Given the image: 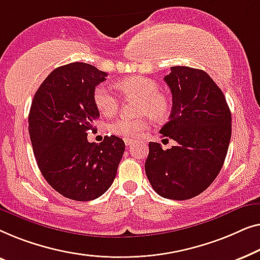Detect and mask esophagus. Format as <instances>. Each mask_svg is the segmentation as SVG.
<instances>
[{
    "label": "esophagus",
    "mask_w": 260,
    "mask_h": 260,
    "mask_svg": "<svg viewBox=\"0 0 260 260\" xmlns=\"http://www.w3.org/2000/svg\"><path fill=\"white\" fill-rule=\"evenodd\" d=\"M123 141H125V144H126L127 147H131V146L134 144V140H132V139H127V138H125V139H123Z\"/></svg>",
    "instance_id": "obj_1"
}]
</instances>
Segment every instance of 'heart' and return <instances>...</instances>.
Returning a JSON list of instances; mask_svg holds the SVG:
<instances>
[{
  "mask_svg": "<svg viewBox=\"0 0 260 260\" xmlns=\"http://www.w3.org/2000/svg\"><path fill=\"white\" fill-rule=\"evenodd\" d=\"M116 87L127 98H139V113L151 115L153 119L161 120L170 113L171 104L166 94L160 92L159 83L145 76H131L116 83ZM95 107L102 115L111 118L119 111L120 100L108 86L98 85L93 90ZM149 125L146 116L139 119L121 118L111 123L109 129L113 134L127 139L137 138Z\"/></svg>",
  "mask_w": 260,
  "mask_h": 260,
  "instance_id": "heart-1",
  "label": "heart"
}]
</instances>
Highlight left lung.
<instances>
[{
	"label": "left lung",
	"instance_id": "8db88e82",
	"mask_svg": "<svg viewBox=\"0 0 260 260\" xmlns=\"http://www.w3.org/2000/svg\"><path fill=\"white\" fill-rule=\"evenodd\" d=\"M170 120L160 129L177 144L164 151L149 142L145 171L162 198L186 200L204 192L220 172L231 140L232 116L225 95L207 73L171 67Z\"/></svg>",
	"mask_w": 260,
	"mask_h": 260
}]
</instances>
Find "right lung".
Instances as JSON below:
<instances>
[{"label":"right lung","instance_id":"right-lung-1","mask_svg":"<svg viewBox=\"0 0 260 260\" xmlns=\"http://www.w3.org/2000/svg\"><path fill=\"white\" fill-rule=\"evenodd\" d=\"M107 73L74 62L50 73L36 90L28 116L29 135L38 166L61 196L89 202L114 181L125 142L115 135L89 142L88 132L100 113L93 90Z\"/></svg>","mask_w":260,"mask_h":260}]
</instances>
